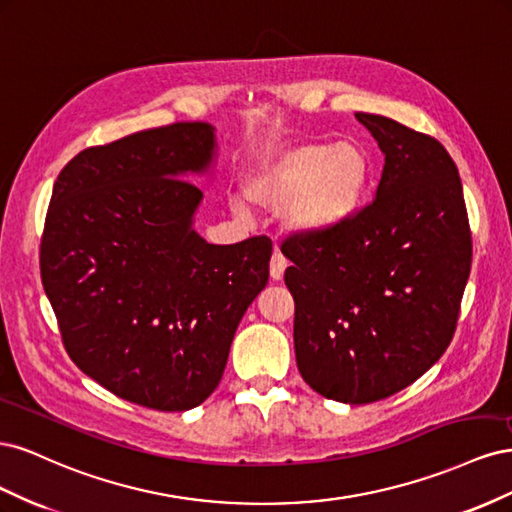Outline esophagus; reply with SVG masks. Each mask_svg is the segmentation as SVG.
<instances>
[{
    "instance_id": "34e87169",
    "label": "esophagus",
    "mask_w": 512,
    "mask_h": 512,
    "mask_svg": "<svg viewBox=\"0 0 512 512\" xmlns=\"http://www.w3.org/2000/svg\"><path fill=\"white\" fill-rule=\"evenodd\" d=\"M286 269H288V260L282 256V252L275 250V254L271 256V267H269L273 280H282Z\"/></svg>"
}]
</instances>
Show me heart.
I'll return each instance as SVG.
<instances>
[{
	"instance_id": "b5f03b06",
	"label": "heart",
	"mask_w": 512,
	"mask_h": 512,
	"mask_svg": "<svg viewBox=\"0 0 512 512\" xmlns=\"http://www.w3.org/2000/svg\"><path fill=\"white\" fill-rule=\"evenodd\" d=\"M369 183V160L350 143H303L262 166L245 183L252 205L284 213L292 230L324 232L359 207Z\"/></svg>"
}]
</instances>
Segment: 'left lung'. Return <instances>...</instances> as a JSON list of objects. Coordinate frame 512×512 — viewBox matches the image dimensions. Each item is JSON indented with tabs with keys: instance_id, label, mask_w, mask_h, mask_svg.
Masks as SVG:
<instances>
[{
	"instance_id": "1",
	"label": "left lung",
	"mask_w": 512,
	"mask_h": 512,
	"mask_svg": "<svg viewBox=\"0 0 512 512\" xmlns=\"http://www.w3.org/2000/svg\"><path fill=\"white\" fill-rule=\"evenodd\" d=\"M384 153L376 198L324 232L282 241L303 380L342 404L406 389L457 329L472 267L459 170L436 138L356 113Z\"/></svg>"
}]
</instances>
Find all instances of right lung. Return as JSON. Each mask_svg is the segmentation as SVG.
<instances>
[{
  "label": "right lung",
  "mask_w": 512,
  "mask_h": 512,
  "mask_svg": "<svg viewBox=\"0 0 512 512\" xmlns=\"http://www.w3.org/2000/svg\"><path fill=\"white\" fill-rule=\"evenodd\" d=\"M211 156L203 121L89 147L59 173L42 230V286L70 359L160 412L215 391L245 309L269 282V237L211 245L192 230L203 192L183 177Z\"/></svg>",
  "instance_id": "1"
}]
</instances>
